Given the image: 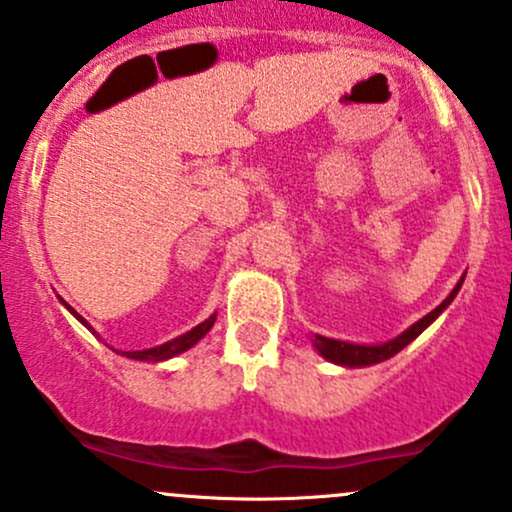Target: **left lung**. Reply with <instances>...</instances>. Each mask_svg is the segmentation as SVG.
I'll return each instance as SVG.
<instances>
[{
  "label": "left lung",
  "mask_w": 512,
  "mask_h": 512,
  "mask_svg": "<svg viewBox=\"0 0 512 512\" xmlns=\"http://www.w3.org/2000/svg\"><path fill=\"white\" fill-rule=\"evenodd\" d=\"M462 284H464V277L459 279L457 286L452 289V294H449L447 299L435 308V311H430L428 316H423L418 323H413L411 328L403 330L398 338H393L389 342H379V345H359V342H345V340L323 338V335H311L313 347H316L320 357H325L328 362H333V364H340V367H369V364L384 362V359L398 355V352H401L406 345H411V342L418 338L425 328H428L432 320L440 316L449 303L454 301V296L459 294Z\"/></svg>",
  "instance_id": "1"
}]
</instances>
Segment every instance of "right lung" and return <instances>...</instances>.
I'll use <instances>...</instances> for the list:
<instances>
[{
  "mask_svg": "<svg viewBox=\"0 0 512 512\" xmlns=\"http://www.w3.org/2000/svg\"><path fill=\"white\" fill-rule=\"evenodd\" d=\"M60 301H63V299H60ZM63 306L72 313V316L80 320L84 328H89L87 320H84L80 313H77L75 308L70 306V303L63 301ZM213 323H216V313L206 318L204 323L196 325V328L187 330V333H184V335H179V338H172L170 342H162V345H157V347H148V350H133V352H121V350H114V347H111V350L119 352V355L128 357V359H138V362H165V359H172V357L182 355V352H187L189 347H194L196 342L204 338V335L213 328ZM89 330H92V328H89ZM94 335H97V333H94Z\"/></svg>",
  "mask_w": 512,
  "mask_h": 512,
  "instance_id": "obj_1",
  "label": "right lung"
}]
</instances>
